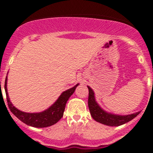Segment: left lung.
<instances>
[{
    "label": "left lung",
    "instance_id": "obj_1",
    "mask_svg": "<svg viewBox=\"0 0 153 153\" xmlns=\"http://www.w3.org/2000/svg\"><path fill=\"white\" fill-rule=\"evenodd\" d=\"M87 87L89 89V109H90L92 117L97 122L100 123L104 125L110 126H118L126 123L140 114V112L133 113V114L126 115V116H120V115H114L106 113L104 110H102L97 104V102H96L93 90L90 88V86H87Z\"/></svg>",
    "mask_w": 153,
    "mask_h": 153
}]
</instances>
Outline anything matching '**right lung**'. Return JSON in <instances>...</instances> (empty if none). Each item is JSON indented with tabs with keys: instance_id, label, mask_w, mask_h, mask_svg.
<instances>
[{
	"instance_id": "add662e5",
	"label": "right lung",
	"mask_w": 153,
	"mask_h": 153,
	"mask_svg": "<svg viewBox=\"0 0 153 153\" xmlns=\"http://www.w3.org/2000/svg\"><path fill=\"white\" fill-rule=\"evenodd\" d=\"M7 78L6 77L4 89L8 107L11 113L25 124L30 126L36 127V128L51 126L56 123L63 117V112H64L65 106H66L67 100H69L70 96L74 93L76 86L79 85L76 84L70 90L63 92L58 98L57 100L45 111L36 113H28L21 111L13 106V104L11 103L9 97H8L7 90Z\"/></svg>"
}]
</instances>
